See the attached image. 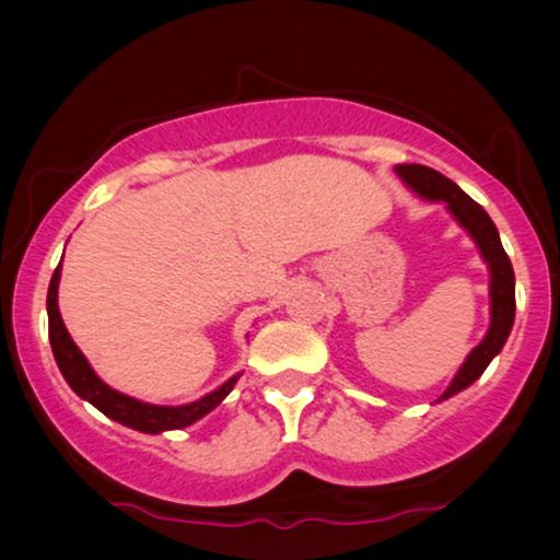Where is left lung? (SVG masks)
<instances>
[{
	"label": "left lung",
	"instance_id": "left-lung-1",
	"mask_svg": "<svg viewBox=\"0 0 560 560\" xmlns=\"http://www.w3.org/2000/svg\"><path fill=\"white\" fill-rule=\"evenodd\" d=\"M395 173L400 175L405 186H408L412 194L420 198H428V201H443L446 209L451 211L458 224H462L469 236L477 244L481 257L489 267V331L485 339H481L479 347L471 349V354L466 357L462 370L456 372V377L451 380L446 393L439 397L441 400H448L456 393H462L477 382L489 362L500 354L504 341L512 331V324H515V272H512V262L504 252L500 242V232H497L494 221L489 219V213L481 209V206L464 194L462 188L456 186L454 180H448L446 175L425 165H397Z\"/></svg>",
	"mask_w": 560,
	"mask_h": 560
}]
</instances>
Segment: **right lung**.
Instances as JSON below:
<instances>
[{"mask_svg":"<svg viewBox=\"0 0 560 560\" xmlns=\"http://www.w3.org/2000/svg\"><path fill=\"white\" fill-rule=\"evenodd\" d=\"M58 282H60V265L56 267L50 278L48 288V336L52 357H56V364L60 374H63L68 385L83 400H89L96 410H102L106 418L117 420V423L135 428V431L142 433H163V431H180L196 420H201L206 412H211L217 405L224 400V397L232 393L240 374H234L232 380H226L224 385L213 389V393L203 395L201 400L188 402V405H152L135 400V397L121 395L117 389H112L106 382L98 377V374L91 370L89 359L81 354V349L75 347V341L68 334V328L60 318L58 311Z\"/></svg>","mask_w":560,"mask_h":560,"instance_id":"1","label":"right lung"}]
</instances>
